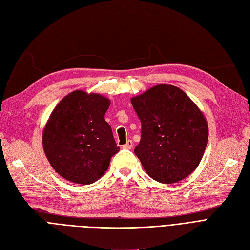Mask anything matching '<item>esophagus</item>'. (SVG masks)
I'll return each instance as SVG.
<instances>
[{
	"label": "esophagus",
	"mask_w": 250,
	"mask_h": 250,
	"mask_svg": "<svg viewBox=\"0 0 250 250\" xmlns=\"http://www.w3.org/2000/svg\"><path fill=\"white\" fill-rule=\"evenodd\" d=\"M132 146H133V143H132V141H131V140H128V141L126 142L125 145H123L122 147H123L124 149H131V148H132Z\"/></svg>",
	"instance_id": "34e87169"
}]
</instances>
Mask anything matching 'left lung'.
<instances>
[{"mask_svg":"<svg viewBox=\"0 0 250 250\" xmlns=\"http://www.w3.org/2000/svg\"><path fill=\"white\" fill-rule=\"evenodd\" d=\"M142 123L141 141L134 148L148 175L174 184L197 168L206 150L207 120L188 95L170 84H158L131 98Z\"/></svg>","mask_w":250,"mask_h":250,"instance_id":"left-lung-1","label":"left lung"}]
</instances>
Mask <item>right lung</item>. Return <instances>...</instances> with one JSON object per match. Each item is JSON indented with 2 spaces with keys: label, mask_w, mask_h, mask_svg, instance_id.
Wrapping results in <instances>:
<instances>
[{
  "label": "right lung",
  "mask_w": 250,
  "mask_h": 250,
  "mask_svg": "<svg viewBox=\"0 0 250 250\" xmlns=\"http://www.w3.org/2000/svg\"><path fill=\"white\" fill-rule=\"evenodd\" d=\"M110 101L99 94L74 90L52 111L42 132V147L60 176L89 185L107 170L119 152L104 116Z\"/></svg>",
  "instance_id": "obj_1"
}]
</instances>
